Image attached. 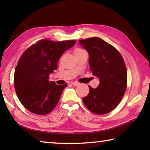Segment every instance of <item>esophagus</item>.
I'll list each match as a JSON object with an SVG mask.
<instances>
[{"mask_svg": "<svg viewBox=\"0 0 150 150\" xmlns=\"http://www.w3.org/2000/svg\"><path fill=\"white\" fill-rule=\"evenodd\" d=\"M71 85L74 86H77L78 85H79V83H78V82H72V83H71Z\"/></svg>", "mask_w": 150, "mask_h": 150, "instance_id": "34e87169", "label": "esophagus"}]
</instances>
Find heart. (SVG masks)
<instances>
[{
    "label": "heart",
    "instance_id": "heart-1",
    "mask_svg": "<svg viewBox=\"0 0 150 150\" xmlns=\"http://www.w3.org/2000/svg\"><path fill=\"white\" fill-rule=\"evenodd\" d=\"M81 50V49H76V50ZM75 50V51H76Z\"/></svg>",
    "mask_w": 150,
    "mask_h": 150
}]
</instances>
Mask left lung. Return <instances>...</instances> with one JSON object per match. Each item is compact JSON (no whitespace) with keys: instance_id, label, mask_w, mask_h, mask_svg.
I'll use <instances>...</instances> for the list:
<instances>
[{"instance_id":"obj_1","label":"left lung","mask_w":150,"mask_h":150,"mask_svg":"<svg viewBox=\"0 0 150 150\" xmlns=\"http://www.w3.org/2000/svg\"><path fill=\"white\" fill-rule=\"evenodd\" d=\"M79 42L89 53L90 71L100 81L96 89L89 86V93L83 101L93 113H108L117 107L126 90L127 71L124 59L115 47L99 38L81 40Z\"/></svg>"}]
</instances>
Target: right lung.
Here are the masks:
<instances>
[{
	"label": "right lung",
	"mask_w": 150,
	"mask_h": 150,
	"mask_svg": "<svg viewBox=\"0 0 150 150\" xmlns=\"http://www.w3.org/2000/svg\"><path fill=\"white\" fill-rule=\"evenodd\" d=\"M75 43V40H42L22 54L14 73V87L22 105L33 113L44 115L58 104L67 85L50 82L49 75L57 69L63 53Z\"/></svg>",
	"instance_id": "add662e5"
}]
</instances>
